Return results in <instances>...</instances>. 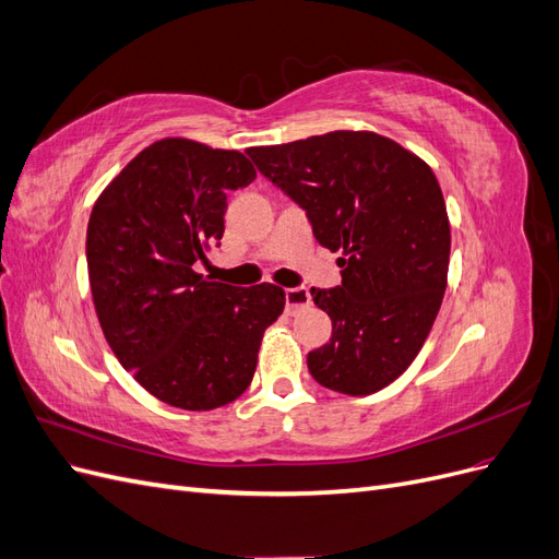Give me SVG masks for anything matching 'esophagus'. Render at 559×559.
Listing matches in <instances>:
<instances>
[{
    "label": "esophagus",
    "instance_id": "esophagus-1",
    "mask_svg": "<svg viewBox=\"0 0 559 559\" xmlns=\"http://www.w3.org/2000/svg\"><path fill=\"white\" fill-rule=\"evenodd\" d=\"M310 289L306 286H294V289H286V314H298L302 308L310 306Z\"/></svg>",
    "mask_w": 559,
    "mask_h": 559
}]
</instances>
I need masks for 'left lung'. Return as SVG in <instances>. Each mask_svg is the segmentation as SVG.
Listing matches in <instances>:
<instances>
[{
    "label": "left lung",
    "mask_w": 559,
    "mask_h": 559,
    "mask_svg": "<svg viewBox=\"0 0 559 559\" xmlns=\"http://www.w3.org/2000/svg\"><path fill=\"white\" fill-rule=\"evenodd\" d=\"M247 154L306 212L317 242L343 251V284L310 292L333 321L331 343L308 354L312 378L349 396L380 392L413 364L445 294L450 224L431 167L352 130Z\"/></svg>",
    "instance_id": "left-lung-1"
}]
</instances>
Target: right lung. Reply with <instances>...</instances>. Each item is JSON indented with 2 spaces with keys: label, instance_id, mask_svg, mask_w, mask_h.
<instances>
[{
  "label": "right lung",
  "instance_id": "obj_1",
  "mask_svg": "<svg viewBox=\"0 0 559 559\" xmlns=\"http://www.w3.org/2000/svg\"><path fill=\"white\" fill-rule=\"evenodd\" d=\"M257 179L240 151L160 140L97 198L86 235L95 312L116 359L181 411L238 399L265 329L284 310L275 284L249 289L195 273L222 240L226 193Z\"/></svg>",
  "mask_w": 559,
  "mask_h": 559
}]
</instances>
